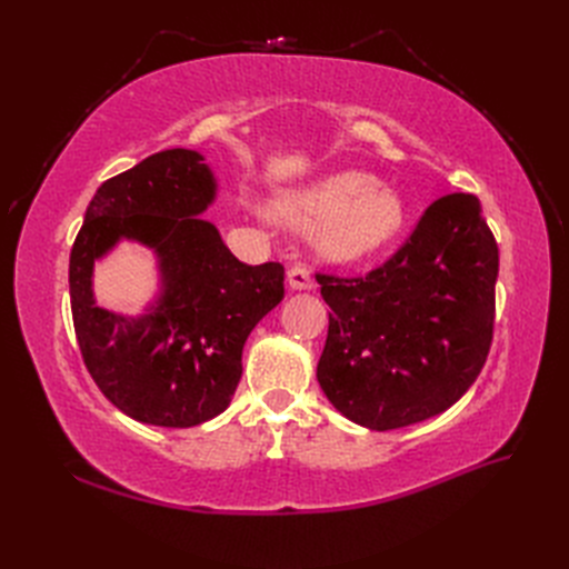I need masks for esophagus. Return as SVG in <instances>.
Here are the masks:
<instances>
[{"label": "esophagus", "instance_id": "34e87169", "mask_svg": "<svg viewBox=\"0 0 569 569\" xmlns=\"http://www.w3.org/2000/svg\"><path fill=\"white\" fill-rule=\"evenodd\" d=\"M287 287H289V289H295V291L311 289V287H313L311 272H308V268H306V266H301V263L291 266V268H289V272H287Z\"/></svg>", "mask_w": 569, "mask_h": 569}]
</instances>
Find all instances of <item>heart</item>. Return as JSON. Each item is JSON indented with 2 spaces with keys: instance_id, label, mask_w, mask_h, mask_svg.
Instances as JSON below:
<instances>
[{
  "instance_id": "b5f03b06",
  "label": "heart",
  "mask_w": 569,
  "mask_h": 569,
  "mask_svg": "<svg viewBox=\"0 0 569 569\" xmlns=\"http://www.w3.org/2000/svg\"><path fill=\"white\" fill-rule=\"evenodd\" d=\"M268 216L289 228H313V251L330 263H356L391 244L406 226V203L363 170H339L268 199Z\"/></svg>"
}]
</instances>
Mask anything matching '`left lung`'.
<instances>
[{"label":"left lung","mask_w":569,"mask_h":569,"mask_svg":"<svg viewBox=\"0 0 569 569\" xmlns=\"http://www.w3.org/2000/svg\"><path fill=\"white\" fill-rule=\"evenodd\" d=\"M332 308L318 382L351 422L387 432L435 418L489 356L498 247L475 194L437 199L366 278L316 274Z\"/></svg>","instance_id":"1"}]
</instances>
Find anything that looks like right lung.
Instances as JSON below:
<instances>
[{"label":"right lung","mask_w":569,"mask_h":569,"mask_svg":"<svg viewBox=\"0 0 569 569\" xmlns=\"http://www.w3.org/2000/svg\"><path fill=\"white\" fill-rule=\"evenodd\" d=\"M194 149L151 153L97 189L68 266L80 353L101 393L128 418L194 427L220 416L242 377L253 327L284 297L280 263L247 266L201 213L218 194ZM154 251L160 291L142 315L93 299V263L118 241Z\"/></svg>","instance_id":"1"}]
</instances>
